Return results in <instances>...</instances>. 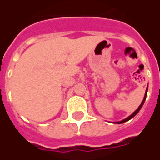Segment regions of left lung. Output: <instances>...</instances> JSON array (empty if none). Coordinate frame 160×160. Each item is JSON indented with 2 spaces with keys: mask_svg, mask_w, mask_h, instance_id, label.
<instances>
[{
  "mask_svg": "<svg viewBox=\"0 0 160 160\" xmlns=\"http://www.w3.org/2000/svg\"><path fill=\"white\" fill-rule=\"evenodd\" d=\"M147 92H148V87H147V91H146V93H145V97H144V98H143V100H142V102H141V105H140V106H139V107H138L137 110H136V111H134V113H133V114L130 115V116H129V117H128V118H125V119H124V120L121 121V122H118V123H119V124H120V123H123V122H127V121L130 120L131 118H134V116H135V115L137 114L138 112H139V111H140V110H141V107H142V105H143V104H144L145 100H146V98H147Z\"/></svg>",
  "mask_w": 160,
  "mask_h": 160,
  "instance_id": "left-lung-1",
  "label": "left lung"
}]
</instances>
